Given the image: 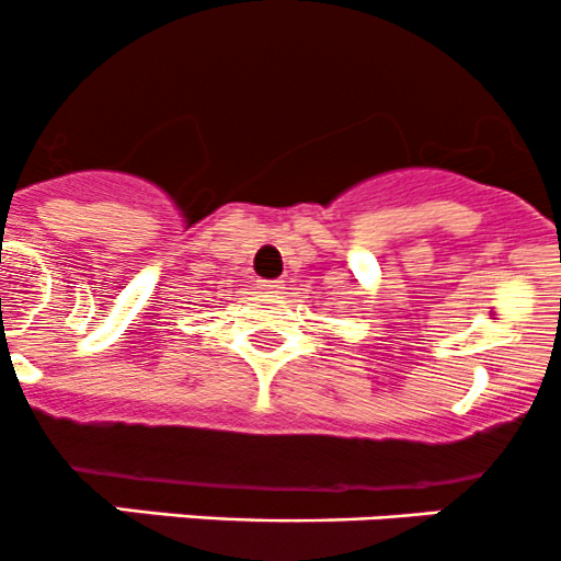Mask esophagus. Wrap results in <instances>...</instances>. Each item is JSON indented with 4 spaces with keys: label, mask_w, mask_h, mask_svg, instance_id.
Listing matches in <instances>:
<instances>
[{
    "label": "esophagus",
    "mask_w": 561,
    "mask_h": 561,
    "mask_svg": "<svg viewBox=\"0 0 561 561\" xmlns=\"http://www.w3.org/2000/svg\"><path fill=\"white\" fill-rule=\"evenodd\" d=\"M259 286L267 288V291H278V288H283V280H259Z\"/></svg>",
    "instance_id": "obj_1"
}]
</instances>
